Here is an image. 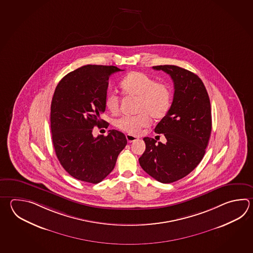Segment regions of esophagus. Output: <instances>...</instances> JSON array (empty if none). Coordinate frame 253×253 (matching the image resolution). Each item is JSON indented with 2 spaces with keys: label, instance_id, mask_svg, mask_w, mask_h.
<instances>
[{
  "label": "esophagus",
  "instance_id": "obj_1",
  "mask_svg": "<svg viewBox=\"0 0 253 253\" xmlns=\"http://www.w3.org/2000/svg\"><path fill=\"white\" fill-rule=\"evenodd\" d=\"M126 139H127V141L129 142V143H131V142H133V141H136V140H138L139 138H137V137H135L133 135L127 134L126 135Z\"/></svg>",
  "mask_w": 253,
  "mask_h": 253
}]
</instances>
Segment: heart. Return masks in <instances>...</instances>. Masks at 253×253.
Masks as SVG:
<instances>
[{"mask_svg": "<svg viewBox=\"0 0 253 253\" xmlns=\"http://www.w3.org/2000/svg\"><path fill=\"white\" fill-rule=\"evenodd\" d=\"M121 89L126 96L138 99L133 116H124L115 120L114 126L117 129L130 135H138L141 129L154 120L165 117L170 109L172 92L166 83L158 82L154 78L145 73H129L122 80ZM121 98L114 92L105 95L104 105L112 114H119Z\"/></svg>", "mask_w": 253, "mask_h": 253, "instance_id": "obj_1", "label": "heart"}]
</instances>
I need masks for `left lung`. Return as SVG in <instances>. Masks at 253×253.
<instances>
[{
    "label": "left lung",
    "mask_w": 253,
    "mask_h": 253,
    "mask_svg": "<svg viewBox=\"0 0 253 253\" xmlns=\"http://www.w3.org/2000/svg\"><path fill=\"white\" fill-rule=\"evenodd\" d=\"M169 74L174 82L170 109L155 128L165 144L145 137L144 153L139 159L143 170L156 180L169 184L196 169L206 153L211 130V104L207 89L196 74L164 65L153 67Z\"/></svg>",
    "instance_id": "obj_1"
}]
</instances>
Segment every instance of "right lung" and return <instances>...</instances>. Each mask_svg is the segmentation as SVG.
<instances>
[{
    "mask_svg": "<svg viewBox=\"0 0 253 253\" xmlns=\"http://www.w3.org/2000/svg\"><path fill=\"white\" fill-rule=\"evenodd\" d=\"M119 71L123 70L114 66H84L68 73L55 90L52 142L64 169L78 180L97 184L104 179L127 144L125 135L116 129L93 136L94 126L108 127L100 116L105 111L109 78Z\"/></svg>",
    "mask_w": 253,
    "mask_h": 253,
    "instance_id": "1",
    "label": "right lung"
}]
</instances>
